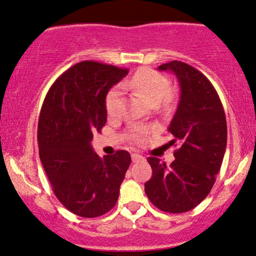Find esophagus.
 I'll return each mask as SVG.
<instances>
[{
  "instance_id": "obj_1",
  "label": "esophagus",
  "mask_w": 256,
  "mask_h": 256,
  "mask_svg": "<svg viewBox=\"0 0 256 256\" xmlns=\"http://www.w3.org/2000/svg\"><path fill=\"white\" fill-rule=\"evenodd\" d=\"M132 160L136 162V161L144 160V158H142V156L140 155V154H138V152H133V154H132Z\"/></svg>"
}]
</instances>
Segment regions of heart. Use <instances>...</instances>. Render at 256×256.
Listing matches in <instances>:
<instances>
[{
    "mask_svg": "<svg viewBox=\"0 0 256 256\" xmlns=\"http://www.w3.org/2000/svg\"><path fill=\"white\" fill-rule=\"evenodd\" d=\"M123 86L129 89L138 90L149 98L152 104H158L162 100L168 98V92L171 89L170 80L164 74L156 72L151 68L142 67L136 70L130 78L124 80ZM123 105V92L120 88H112L107 92L105 98V108L108 117H117L120 114ZM148 130L144 128L134 127L130 129V136L134 142H142L146 139Z\"/></svg>",
    "mask_w": 256,
    "mask_h": 256,
    "instance_id": "obj_1",
    "label": "heart"
}]
</instances>
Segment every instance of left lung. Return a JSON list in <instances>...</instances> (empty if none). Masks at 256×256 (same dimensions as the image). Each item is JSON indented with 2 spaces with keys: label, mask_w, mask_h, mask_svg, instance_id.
<instances>
[{
  "label": "left lung",
  "mask_w": 256,
  "mask_h": 256,
  "mask_svg": "<svg viewBox=\"0 0 256 256\" xmlns=\"http://www.w3.org/2000/svg\"><path fill=\"white\" fill-rule=\"evenodd\" d=\"M158 70H171L180 82V100L168 127L171 144L178 142L180 148L170 166L148 158L152 176L145 193L164 212L182 214L199 205L214 186L226 151L227 122L216 89L202 72L180 61Z\"/></svg>",
  "instance_id": "8db88e82"
}]
</instances>
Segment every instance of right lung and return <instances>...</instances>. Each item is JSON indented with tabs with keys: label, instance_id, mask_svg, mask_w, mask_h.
Segmentation results:
<instances>
[{
	"label": "right lung",
	"instance_id": "1",
	"mask_svg": "<svg viewBox=\"0 0 256 256\" xmlns=\"http://www.w3.org/2000/svg\"><path fill=\"white\" fill-rule=\"evenodd\" d=\"M128 70L94 61L72 66L46 94L38 124V144L52 190L74 215L92 218L118 200L130 154L118 150L100 158L92 148L106 124L105 98Z\"/></svg>",
	"mask_w": 256,
	"mask_h": 256
}]
</instances>
